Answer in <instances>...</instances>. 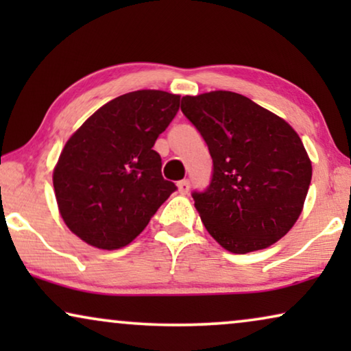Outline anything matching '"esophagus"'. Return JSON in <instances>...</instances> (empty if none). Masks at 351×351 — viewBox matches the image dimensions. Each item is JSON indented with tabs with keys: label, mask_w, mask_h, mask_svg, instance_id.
<instances>
[{
	"label": "esophagus",
	"mask_w": 351,
	"mask_h": 351,
	"mask_svg": "<svg viewBox=\"0 0 351 351\" xmlns=\"http://www.w3.org/2000/svg\"><path fill=\"white\" fill-rule=\"evenodd\" d=\"M177 190H179L180 195H189L190 182L189 180H180L179 184H177Z\"/></svg>",
	"instance_id": "esophagus-1"
}]
</instances>
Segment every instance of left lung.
<instances>
[{
	"instance_id": "left-lung-1",
	"label": "left lung",
	"mask_w": 351,
	"mask_h": 351,
	"mask_svg": "<svg viewBox=\"0 0 351 351\" xmlns=\"http://www.w3.org/2000/svg\"><path fill=\"white\" fill-rule=\"evenodd\" d=\"M208 143L214 174L195 208L210 237L233 254L261 251L300 217L311 161L289 123L232 90L182 97Z\"/></svg>"
}]
</instances>
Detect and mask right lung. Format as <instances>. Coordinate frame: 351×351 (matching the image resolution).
<instances>
[{
	"mask_svg": "<svg viewBox=\"0 0 351 351\" xmlns=\"http://www.w3.org/2000/svg\"><path fill=\"white\" fill-rule=\"evenodd\" d=\"M179 105L177 94L134 90L102 105L66 141L52 184L60 217L86 244L128 246L176 190L153 145Z\"/></svg>",
	"mask_w": 351,
	"mask_h": 351,
	"instance_id": "add662e5",
	"label": "right lung"
}]
</instances>
